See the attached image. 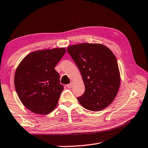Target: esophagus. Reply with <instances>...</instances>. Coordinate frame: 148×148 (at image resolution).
<instances>
[{
  "label": "esophagus",
  "instance_id": "1",
  "mask_svg": "<svg viewBox=\"0 0 148 148\" xmlns=\"http://www.w3.org/2000/svg\"><path fill=\"white\" fill-rule=\"evenodd\" d=\"M72 85H73V83L72 82H71V83H70V84H68L66 85V87H68V88H71L72 87Z\"/></svg>",
  "mask_w": 148,
  "mask_h": 148
}]
</instances>
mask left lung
Here are the masks:
<instances>
[{"label":"left lung","instance_id":"1","mask_svg":"<svg viewBox=\"0 0 148 148\" xmlns=\"http://www.w3.org/2000/svg\"><path fill=\"white\" fill-rule=\"evenodd\" d=\"M67 51L81 72L84 94L79 103L92 111L103 110L114 100L120 85L116 58L109 48L99 43L71 45Z\"/></svg>","mask_w":148,"mask_h":148}]
</instances>
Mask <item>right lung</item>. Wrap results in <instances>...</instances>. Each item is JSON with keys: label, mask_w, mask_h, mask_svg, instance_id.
I'll use <instances>...</instances> for the list:
<instances>
[{"label": "right lung", "mask_w": 148, "mask_h": 148, "mask_svg": "<svg viewBox=\"0 0 148 148\" xmlns=\"http://www.w3.org/2000/svg\"><path fill=\"white\" fill-rule=\"evenodd\" d=\"M65 52V48L34 51L16 69V92L24 106L34 113L49 114L57 106L64 87L54 68Z\"/></svg>", "instance_id": "add662e5"}]
</instances>
